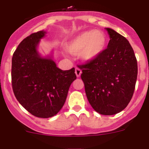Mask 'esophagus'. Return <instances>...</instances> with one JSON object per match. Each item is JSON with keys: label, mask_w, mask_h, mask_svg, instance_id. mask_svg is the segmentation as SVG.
Wrapping results in <instances>:
<instances>
[{"label": "esophagus", "mask_w": 149, "mask_h": 149, "mask_svg": "<svg viewBox=\"0 0 149 149\" xmlns=\"http://www.w3.org/2000/svg\"><path fill=\"white\" fill-rule=\"evenodd\" d=\"M81 73H82V71L80 68H76V70H75V73H76V75L77 77H79V76H81Z\"/></svg>", "instance_id": "34e87169"}]
</instances>
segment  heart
Listing matches in <instances>:
<instances>
[{
    "instance_id": "heart-1",
    "label": "heart",
    "mask_w": 149,
    "mask_h": 149,
    "mask_svg": "<svg viewBox=\"0 0 149 149\" xmlns=\"http://www.w3.org/2000/svg\"><path fill=\"white\" fill-rule=\"evenodd\" d=\"M106 36L100 30L82 32L67 44V49L71 54H79L83 60L91 62L97 58L105 50Z\"/></svg>"
}]
</instances>
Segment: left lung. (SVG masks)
<instances>
[{
	"instance_id": "left-lung-1",
	"label": "left lung",
	"mask_w": 149,
	"mask_h": 149,
	"mask_svg": "<svg viewBox=\"0 0 149 149\" xmlns=\"http://www.w3.org/2000/svg\"><path fill=\"white\" fill-rule=\"evenodd\" d=\"M108 48L95 60L81 65V78L88 101L95 111L113 115L125 109L133 95L138 63L125 37L111 28Z\"/></svg>"
}]
</instances>
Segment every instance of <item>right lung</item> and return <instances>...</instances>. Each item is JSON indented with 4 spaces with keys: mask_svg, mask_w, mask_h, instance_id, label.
Masks as SVG:
<instances>
[{
    "mask_svg": "<svg viewBox=\"0 0 149 149\" xmlns=\"http://www.w3.org/2000/svg\"><path fill=\"white\" fill-rule=\"evenodd\" d=\"M47 32L26 37L14 52L11 65L13 92L20 104L33 116H54L65 102L69 87L76 79L75 68L62 70L50 57H41L37 51L40 39Z\"/></svg>",
    "mask_w": 149,
    "mask_h": 149,
    "instance_id": "right-lung-1",
    "label": "right lung"
}]
</instances>
